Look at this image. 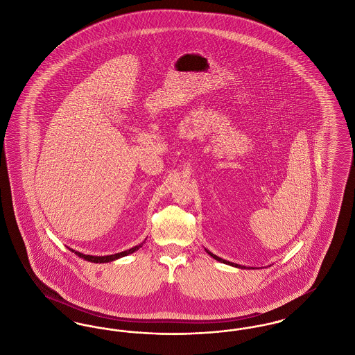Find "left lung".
Returning a JSON list of instances; mask_svg holds the SVG:
<instances>
[{
	"label": "left lung",
	"mask_w": 355,
	"mask_h": 355,
	"mask_svg": "<svg viewBox=\"0 0 355 355\" xmlns=\"http://www.w3.org/2000/svg\"><path fill=\"white\" fill-rule=\"evenodd\" d=\"M207 252V254L209 255H211L214 259H217V261H220V262H222V263H226V265H230V266H234V268H239V269H246L245 266H241V265H236V263H230L229 261H225V259H222V258H220V257H217L216 254L210 253L209 250H206ZM248 269H250V268H248Z\"/></svg>",
	"instance_id": "8db88e82"
}]
</instances>
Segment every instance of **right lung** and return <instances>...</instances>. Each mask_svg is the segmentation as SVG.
I'll return each mask as SVG.
<instances>
[{
	"mask_svg": "<svg viewBox=\"0 0 355 355\" xmlns=\"http://www.w3.org/2000/svg\"><path fill=\"white\" fill-rule=\"evenodd\" d=\"M142 245H144V242L139 243V245H137L135 248H132V249H129V250H125V252H121V253L112 254V255H102V257H98V255H86V254L80 253V252H74V250H71V249H70V250H71L73 253L77 254L80 258H84L85 261L94 262V263H105V262L116 261V259H119L121 257H125V255H128V254L135 253V250H138L139 248H142Z\"/></svg>",
	"mask_w": 355,
	"mask_h": 355,
	"instance_id": "right-lung-1",
	"label": "right lung"
}]
</instances>
